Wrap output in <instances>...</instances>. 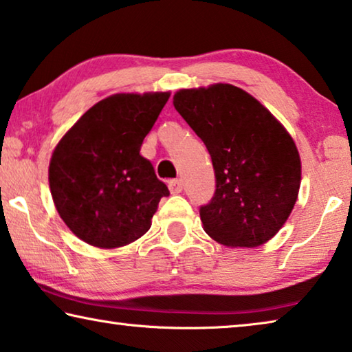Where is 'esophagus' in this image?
<instances>
[{
    "instance_id": "34e87169",
    "label": "esophagus",
    "mask_w": 352,
    "mask_h": 352,
    "mask_svg": "<svg viewBox=\"0 0 352 352\" xmlns=\"http://www.w3.org/2000/svg\"><path fill=\"white\" fill-rule=\"evenodd\" d=\"M182 189H183V182L180 180V178H175V180L169 182V191L172 194H180Z\"/></svg>"
}]
</instances>
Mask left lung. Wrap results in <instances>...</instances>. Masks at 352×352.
<instances>
[{
  "label": "left lung",
  "instance_id": "left-lung-1",
  "mask_svg": "<svg viewBox=\"0 0 352 352\" xmlns=\"http://www.w3.org/2000/svg\"><path fill=\"white\" fill-rule=\"evenodd\" d=\"M174 106L208 148L216 192L200 208L204 230L227 248H258L292 214L300 156L271 111L227 82L180 89Z\"/></svg>",
  "mask_w": 352,
  "mask_h": 352
}]
</instances>
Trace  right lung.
<instances>
[{"label": "right lung", "mask_w": 352, "mask_h": 352, "mask_svg": "<svg viewBox=\"0 0 352 352\" xmlns=\"http://www.w3.org/2000/svg\"><path fill=\"white\" fill-rule=\"evenodd\" d=\"M170 92H120L87 109L56 144L48 166L56 210L72 233L100 249L146 235L169 189L139 155Z\"/></svg>", "instance_id": "right-lung-1"}]
</instances>
